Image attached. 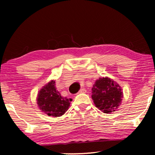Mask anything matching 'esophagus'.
<instances>
[{"mask_svg": "<svg viewBox=\"0 0 155 155\" xmlns=\"http://www.w3.org/2000/svg\"><path fill=\"white\" fill-rule=\"evenodd\" d=\"M86 92V90L85 89H84V88H82V89H81V90H80L79 92H78V94H80V93H85Z\"/></svg>", "mask_w": 155, "mask_h": 155, "instance_id": "esophagus-1", "label": "esophagus"}]
</instances>
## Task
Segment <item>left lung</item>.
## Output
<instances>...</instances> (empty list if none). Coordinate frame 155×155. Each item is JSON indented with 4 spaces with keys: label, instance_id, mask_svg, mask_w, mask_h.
<instances>
[{
    "label": "left lung",
    "instance_id": "left-lung-1",
    "mask_svg": "<svg viewBox=\"0 0 155 155\" xmlns=\"http://www.w3.org/2000/svg\"><path fill=\"white\" fill-rule=\"evenodd\" d=\"M92 98L96 107L106 114L118 109L123 98L121 87L109 78H99L92 89Z\"/></svg>",
    "mask_w": 155,
    "mask_h": 155
}]
</instances>
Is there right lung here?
<instances>
[{"label":"right lung","mask_w":155,"mask_h":155,"mask_svg":"<svg viewBox=\"0 0 155 155\" xmlns=\"http://www.w3.org/2000/svg\"><path fill=\"white\" fill-rule=\"evenodd\" d=\"M55 85V81L52 80L39 91L37 104L39 109L47 115L59 117L68 109L72 99L61 96Z\"/></svg>","instance_id":"add662e5"}]
</instances>
